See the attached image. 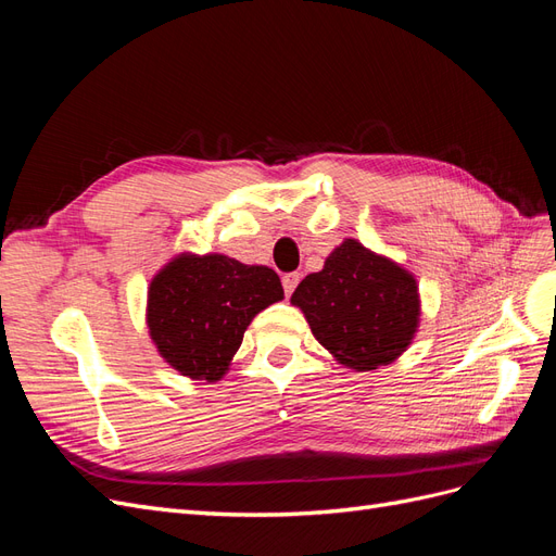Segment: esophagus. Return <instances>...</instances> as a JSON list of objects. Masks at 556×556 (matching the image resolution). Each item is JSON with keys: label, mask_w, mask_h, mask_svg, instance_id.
Instances as JSON below:
<instances>
[{"label": "esophagus", "mask_w": 556, "mask_h": 556, "mask_svg": "<svg viewBox=\"0 0 556 556\" xmlns=\"http://www.w3.org/2000/svg\"><path fill=\"white\" fill-rule=\"evenodd\" d=\"M299 280H301V276H299L296 271H292V274H285V276H282V290H285V294L290 296V294L296 290Z\"/></svg>", "instance_id": "1"}]
</instances>
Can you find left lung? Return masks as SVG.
Returning <instances> with one entry per match:
<instances>
[{
    "label": "left lung",
    "instance_id": "8db88e82",
    "mask_svg": "<svg viewBox=\"0 0 556 556\" xmlns=\"http://www.w3.org/2000/svg\"><path fill=\"white\" fill-rule=\"evenodd\" d=\"M311 331L341 364L374 371L408 348L417 329L415 278L357 241H343L325 268L292 294Z\"/></svg>",
    "mask_w": 556,
    "mask_h": 556
}]
</instances>
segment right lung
Instances as JSON below:
<instances>
[{"label":"right lung","mask_w":556,"mask_h":556,"mask_svg":"<svg viewBox=\"0 0 556 556\" xmlns=\"http://www.w3.org/2000/svg\"><path fill=\"white\" fill-rule=\"evenodd\" d=\"M280 299L274 268L182 255L150 282L148 329L176 371L213 382L237 355L250 319Z\"/></svg>","instance_id":"1"}]
</instances>
